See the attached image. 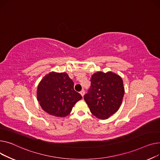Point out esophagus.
Returning <instances> with one entry per match:
<instances>
[{
    "label": "esophagus",
    "instance_id": "1",
    "mask_svg": "<svg viewBox=\"0 0 160 160\" xmlns=\"http://www.w3.org/2000/svg\"><path fill=\"white\" fill-rule=\"evenodd\" d=\"M80 93H81V95L83 97V96H84V90H82L80 92Z\"/></svg>",
    "mask_w": 160,
    "mask_h": 160
}]
</instances>
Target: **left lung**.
<instances>
[{
    "label": "left lung",
    "instance_id": "1",
    "mask_svg": "<svg viewBox=\"0 0 160 160\" xmlns=\"http://www.w3.org/2000/svg\"><path fill=\"white\" fill-rule=\"evenodd\" d=\"M91 86L84 96L91 113L99 119H108L119 108L125 93L118 75L99 72L92 76Z\"/></svg>",
    "mask_w": 160,
    "mask_h": 160
}]
</instances>
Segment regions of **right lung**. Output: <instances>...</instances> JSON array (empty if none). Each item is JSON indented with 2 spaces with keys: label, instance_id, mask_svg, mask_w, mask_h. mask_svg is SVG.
I'll list each match as a JSON object with an SVG mask.
<instances>
[{
  "label": "right lung",
  "instance_id": "right-lung-1",
  "mask_svg": "<svg viewBox=\"0 0 160 160\" xmlns=\"http://www.w3.org/2000/svg\"><path fill=\"white\" fill-rule=\"evenodd\" d=\"M73 86L67 73L50 72L46 75L37 87V99L42 108L55 117L68 115L73 105L82 98Z\"/></svg>",
  "mask_w": 160,
  "mask_h": 160
}]
</instances>
